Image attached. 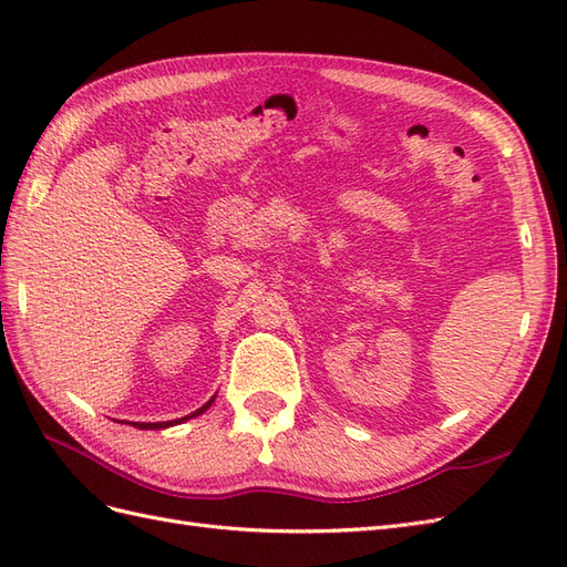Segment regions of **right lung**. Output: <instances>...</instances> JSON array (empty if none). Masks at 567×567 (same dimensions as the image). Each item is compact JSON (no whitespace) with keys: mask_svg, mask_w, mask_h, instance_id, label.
<instances>
[{"mask_svg":"<svg viewBox=\"0 0 567 567\" xmlns=\"http://www.w3.org/2000/svg\"><path fill=\"white\" fill-rule=\"evenodd\" d=\"M213 402H215V398H210V400L205 402L200 409L192 411V414H188V416H182V419H175V421H161V423H140V421H125V423H130V425H134V427H140V431H163V427H169V425H179V423H184V421H188V419H196V416H200L203 411L208 409ZM117 423H123V421H117Z\"/></svg>","mask_w":567,"mask_h":567,"instance_id":"obj_1","label":"right lung"}]
</instances>
